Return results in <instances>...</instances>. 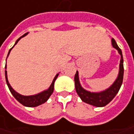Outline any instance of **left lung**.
Wrapping results in <instances>:
<instances>
[{
    "label": "left lung",
    "instance_id": "1",
    "mask_svg": "<svg viewBox=\"0 0 134 134\" xmlns=\"http://www.w3.org/2000/svg\"><path fill=\"white\" fill-rule=\"evenodd\" d=\"M112 45L115 49L118 50L119 53L121 55V60H120L119 72L118 77L114 82L113 84L109 88L100 92H91L88 91H86L81 86L79 79L78 71H76V73L75 74V77H74L76 91L79 97L81 98V100L86 103H88L90 105L94 106L97 107H105L106 105H107L117 94L123 82L124 60H123L122 52L113 38L112 39Z\"/></svg>",
    "mask_w": 134,
    "mask_h": 134
}]
</instances>
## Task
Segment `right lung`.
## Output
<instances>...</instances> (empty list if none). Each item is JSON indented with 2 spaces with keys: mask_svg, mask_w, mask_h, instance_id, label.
<instances>
[{
  "mask_svg": "<svg viewBox=\"0 0 134 134\" xmlns=\"http://www.w3.org/2000/svg\"><path fill=\"white\" fill-rule=\"evenodd\" d=\"M28 33H26L23 36H21V37H19L15 42V45L17 43L19 42V40H20L21 38L26 36ZM14 45V46H15ZM11 48L9 49V52H8V55H9V52L11 49H13ZM7 55V57H8ZM5 68L7 69V63H6V67ZM58 76V73L55 76V77L54 78L52 84L50 85V87L47 89V90H45L40 93H39L37 94H34V95H31V96H24V95H21L20 94L17 93L11 87V85H9V82H8V79H7V70H5V77H6V82H7V84L8 85V88H9L10 92L12 93V94L13 95L15 98L20 103H21L23 106H25V107H37V106H40L41 104L44 103L45 102H46L48 100V99L49 98V97L52 95V94L53 93V91H54V84H55V81L56 80V79Z\"/></svg>",
  "mask_w": 134,
  "mask_h": 134,
  "instance_id": "obj_1",
  "label": "right lung"
}]
</instances>
